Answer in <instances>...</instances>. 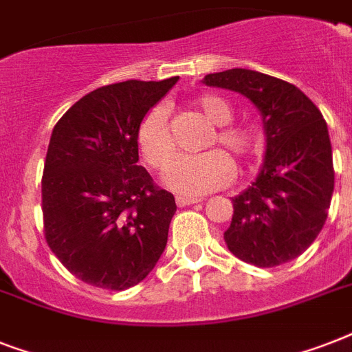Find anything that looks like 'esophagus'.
Masks as SVG:
<instances>
[{"label":"esophagus","mask_w":352,"mask_h":352,"mask_svg":"<svg viewBox=\"0 0 352 352\" xmlns=\"http://www.w3.org/2000/svg\"><path fill=\"white\" fill-rule=\"evenodd\" d=\"M175 201H177V206H181V208H184V206H190V204L199 203L201 199H197V197H182V195H177Z\"/></svg>","instance_id":"1"}]
</instances>
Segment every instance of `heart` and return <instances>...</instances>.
<instances>
[{
	"label": "heart",
	"mask_w": 352,
	"mask_h": 352,
	"mask_svg": "<svg viewBox=\"0 0 352 352\" xmlns=\"http://www.w3.org/2000/svg\"><path fill=\"white\" fill-rule=\"evenodd\" d=\"M193 107L215 126L204 142V148L217 150L199 155H184L171 164L166 182L182 195H203L219 190L232 181L234 164L224 154L234 157L237 164H246L261 151V133L252 124H234L230 102L217 95H201L193 100ZM138 149L144 160L155 170H166L175 157L177 146L162 106L151 107L142 117L137 129ZM223 148L224 154L220 151Z\"/></svg>",
	"instance_id": "1"
}]
</instances>
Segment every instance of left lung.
Segmentation results:
<instances>
[{"label": "left lung", "mask_w": 352, "mask_h": 352, "mask_svg": "<svg viewBox=\"0 0 352 352\" xmlns=\"http://www.w3.org/2000/svg\"><path fill=\"white\" fill-rule=\"evenodd\" d=\"M203 82L250 98L267 133L256 182L232 199L226 246L259 268L292 261L322 232L333 199V149L323 115L296 85L250 69L206 74Z\"/></svg>", "instance_id": "left-lung-1"}]
</instances>
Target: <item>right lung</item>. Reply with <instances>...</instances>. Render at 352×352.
I'll return each instance as SVG.
<instances>
[{
    "label": "right lung",
    "mask_w": 352,
    "mask_h": 352,
    "mask_svg": "<svg viewBox=\"0 0 352 352\" xmlns=\"http://www.w3.org/2000/svg\"><path fill=\"white\" fill-rule=\"evenodd\" d=\"M177 80L98 87L52 129L41 177L43 234L84 283L135 287L164 252L175 199L137 164V129Z\"/></svg>",
    "instance_id": "add662e5"
}]
</instances>
